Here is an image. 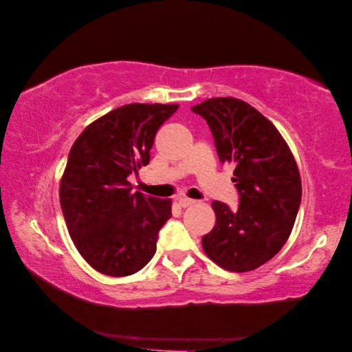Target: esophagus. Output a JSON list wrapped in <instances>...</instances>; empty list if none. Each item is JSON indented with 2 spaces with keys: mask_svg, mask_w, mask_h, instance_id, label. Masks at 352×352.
<instances>
[{
  "mask_svg": "<svg viewBox=\"0 0 352 352\" xmlns=\"http://www.w3.org/2000/svg\"><path fill=\"white\" fill-rule=\"evenodd\" d=\"M193 203H195V199H190V198H186V197L179 198V206L181 207H188V206H192Z\"/></svg>",
  "mask_w": 352,
  "mask_h": 352,
  "instance_id": "1",
  "label": "esophagus"
}]
</instances>
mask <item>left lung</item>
Returning <instances> with one entry per match:
<instances>
[{
  "mask_svg": "<svg viewBox=\"0 0 352 352\" xmlns=\"http://www.w3.org/2000/svg\"><path fill=\"white\" fill-rule=\"evenodd\" d=\"M214 135L218 159L232 164L239 207L214 201L217 221L203 248L229 272L256 270L273 258L295 224L301 177L293 154L274 124L237 98H210L192 107Z\"/></svg>",
  "mask_w": 352,
  "mask_h": 352,
  "instance_id": "obj_1",
  "label": "left lung"
}]
</instances>
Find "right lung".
Segmentation results:
<instances>
[{
    "label": "right lung",
    "instance_id": "obj_1",
    "mask_svg": "<svg viewBox=\"0 0 352 352\" xmlns=\"http://www.w3.org/2000/svg\"><path fill=\"white\" fill-rule=\"evenodd\" d=\"M177 104H126L89 124L73 143L60 181L68 232L85 261L107 276H129L155 254L171 199L132 192L128 176L148 165L155 132Z\"/></svg>",
    "mask_w": 352,
    "mask_h": 352
}]
</instances>
